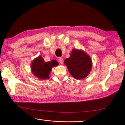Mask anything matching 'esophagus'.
Listing matches in <instances>:
<instances>
[{
  "label": "esophagus",
  "instance_id": "esophagus-1",
  "mask_svg": "<svg viewBox=\"0 0 125 125\" xmlns=\"http://www.w3.org/2000/svg\"><path fill=\"white\" fill-rule=\"evenodd\" d=\"M58 62H60V63H61V64H63V59L62 58H58Z\"/></svg>",
  "mask_w": 125,
  "mask_h": 125
}]
</instances>
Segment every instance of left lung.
<instances>
[{
	"label": "left lung",
	"mask_w": 125,
	"mask_h": 125,
	"mask_svg": "<svg viewBox=\"0 0 125 125\" xmlns=\"http://www.w3.org/2000/svg\"><path fill=\"white\" fill-rule=\"evenodd\" d=\"M64 64L74 78L84 79L89 75L92 67V62L90 56L81 49H73L69 58L64 60Z\"/></svg>",
	"instance_id": "1"
}]
</instances>
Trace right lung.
<instances>
[{
  "label": "right lung",
  "mask_w": 125,
  "mask_h": 125,
  "mask_svg": "<svg viewBox=\"0 0 125 125\" xmlns=\"http://www.w3.org/2000/svg\"><path fill=\"white\" fill-rule=\"evenodd\" d=\"M58 65V63L56 60H52L49 62H45L41 56L34 59L31 62V71L34 76L40 80L47 79L49 78L52 68Z\"/></svg>",
  "instance_id": "add662e5"
}]
</instances>
